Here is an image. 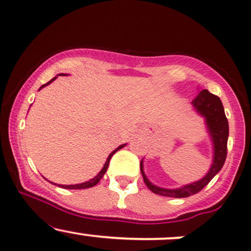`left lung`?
<instances>
[{
	"label": "left lung",
	"instance_id": "1",
	"mask_svg": "<svg viewBox=\"0 0 251 251\" xmlns=\"http://www.w3.org/2000/svg\"><path fill=\"white\" fill-rule=\"evenodd\" d=\"M194 111L203 118L205 120L206 128H207L210 138L212 140V147H213V159L212 164L200 180L195 182L184 184V186L178 187V188H163L153 184L147 177L144 173V164L143 159L140 162V172H142L144 182L148 188L155 194L163 195V197L169 198H187L193 194H197L200 192L212 178L214 177L220 172L224 162L226 159V147L228 138V123L226 117H225L224 107H223L222 101L218 96L211 94L207 89H202L198 93L194 100L192 101Z\"/></svg>",
	"mask_w": 251,
	"mask_h": 251
}]
</instances>
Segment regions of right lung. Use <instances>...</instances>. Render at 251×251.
<instances>
[{"label": "right lung", "instance_id": "obj_1", "mask_svg": "<svg viewBox=\"0 0 251 251\" xmlns=\"http://www.w3.org/2000/svg\"><path fill=\"white\" fill-rule=\"evenodd\" d=\"M59 75H67V74H59ZM59 75H57V76H59ZM57 76H56V77H53V78H52L51 81H50V82H48V83H46V84L41 85V87H40V89H41V88L46 87V85L51 83L52 81H54V79L57 78ZM40 89H39V90H40ZM124 147H126V144H121V145H119V147H118L117 149H115L114 151H112V152L109 153V156L107 157V161H106V163L103 164L102 169L100 170V173H99V174L96 175L95 177L90 178L89 181H85V182H82V183H77V184H58V187H62V188H65V189H84V188H90V187H94L95 184H98V183H99V181H100L101 178L103 177L104 173L107 172V168H108L109 161H111L112 156L114 155V153L117 152L118 150H120V149H123ZM51 183H52V182H51ZM53 184H56V183H53Z\"/></svg>", "mask_w": 251, "mask_h": 251}]
</instances>
